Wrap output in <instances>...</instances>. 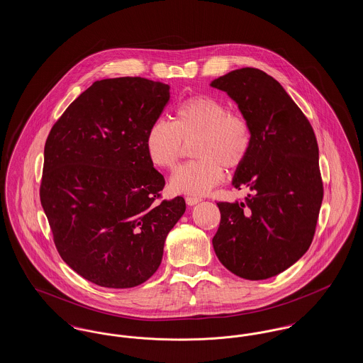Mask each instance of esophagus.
Here are the masks:
<instances>
[{
  "mask_svg": "<svg viewBox=\"0 0 363 363\" xmlns=\"http://www.w3.org/2000/svg\"><path fill=\"white\" fill-rule=\"evenodd\" d=\"M185 201H186V204L188 206H194V204H197V203H200L201 201V199H199V197H186L185 199Z\"/></svg>",
  "mask_w": 363,
  "mask_h": 363,
  "instance_id": "34e87169",
  "label": "esophagus"
}]
</instances>
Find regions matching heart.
<instances>
[{"instance_id": "heart-1", "label": "heart", "mask_w": 363, "mask_h": 363, "mask_svg": "<svg viewBox=\"0 0 363 363\" xmlns=\"http://www.w3.org/2000/svg\"><path fill=\"white\" fill-rule=\"evenodd\" d=\"M190 145L196 159L172 177L174 193L203 196L225 179V167L238 169L253 145V126L246 114L211 95L199 94L174 107L172 122L156 120L145 135V152L162 170H173Z\"/></svg>"}]
</instances>
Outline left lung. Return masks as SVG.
I'll list each match as a JSON object with an SVG mask.
<instances>
[{
	"mask_svg": "<svg viewBox=\"0 0 363 363\" xmlns=\"http://www.w3.org/2000/svg\"><path fill=\"white\" fill-rule=\"evenodd\" d=\"M211 86L225 91L253 126L252 151L233 179L235 189L252 193L241 203H218L215 253L237 277H275L308 252L315 233L324 186L314 130L262 70H233Z\"/></svg>",
	"mask_w": 363,
	"mask_h": 363,
	"instance_id": "1",
	"label": "left lung"
}]
</instances>
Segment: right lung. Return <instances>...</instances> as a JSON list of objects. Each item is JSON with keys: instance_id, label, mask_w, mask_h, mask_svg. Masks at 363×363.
Returning a JSON list of instances; mask_svg holds the SVG:
<instances>
[{"instance_id": "1", "label": "right lung", "mask_w": 363, "mask_h": 363, "mask_svg": "<svg viewBox=\"0 0 363 363\" xmlns=\"http://www.w3.org/2000/svg\"><path fill=\"white\" fill-rule=\"evenodd\" d=\"M170 86L143 77L95 82L52 125L45 144L40 204L70 268L108 289H130L160 265L184 197L162 200L163 175L145 135Z\"/></svg>"}]
</instances>
